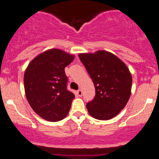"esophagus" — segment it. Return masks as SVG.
Returning a JSON list of instances; mask_svg holds the SVG:
<instances>
[{"label":"esophagus","instance_id":"1","mask_svg":"<svg viewBox=\"0 0 159 159\" xmlns=\"http://www.w3.org/2000/svg\"><path fill=\"white\" fill-rule=\"evenodd\" d=\"M77 94H78V96H81L82 94H83V92H82L81 90H78L77 91Z\"/></svg>","mask_w":159,"mask_h":159}]
</instances>
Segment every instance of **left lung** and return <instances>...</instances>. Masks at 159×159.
Wrapping results in <instances>:
<instances>
[{"mask_svg":"<svg viewBox=\"0 0 159 159\" xmlns=\"http://www.w3.org/2000/svg\"><path fill=\"white\" fill-rule=\"evenodd\" d=\"M93 81L96 96L87 104L95 119L107 120L125 107L131 96L132 77L127 66L118 57L107 51L78 54Z\"/></svg>","mask_w":159,"mask_h":159,"instance_id":"obj_1","label":"left lung"}]
</instances>
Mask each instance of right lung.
I'll return each instance as SVG.
<instances>
[{
	"instance_id": "add662e5",
	"label": "right lung",
	"mask_w": 159,
	"mask_h": 159,
	"mask_svg": "<svg viewBox=\"0 0 159 159\" xmlns=\"http://www.w3.org/2000/svg\"><path fill=\"white\" fill-rule=\"evenodd\" d=\"M75 56L58 48L45 51L30 62L24 75L25 96L34 112L47 121L68 114L75 95L67 90L64 69Z\"/></svg>"
}]
</instances>
